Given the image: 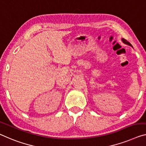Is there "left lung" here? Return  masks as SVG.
<instances>
[{"label": "left lung", "instance_id": "1", "mask_svg": "<svg viewBox=\"0 0 146 146\" xmlns=\"http://www.w3.org/2000/svg\"><path fill=\"white\" fill-rule=\"evenodd\" d=\"M121 41H122L124 44H127V45H129V46H131V47H133V46H132V45L131 44V43H130V42H129L128 41H127V40H125V39H124V38H122V39H121Z\"/></svg>", "mask_w": 146, "mask_h": 146}]
</instances>
